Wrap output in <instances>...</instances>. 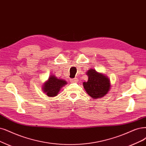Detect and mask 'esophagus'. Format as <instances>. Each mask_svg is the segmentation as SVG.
Segmentation results:
<instances>
[{"mask_svg": "<svg viewBox=\"0 0 146 146\" xmlns=\"http://www.w3.org/2000/svg\"><path fill=\"white\" fill-rule=\"evenodd\" d=\"M71 82H78V79L77 78H74V79H72L71 80Z\"/></svg>", "mask_w": 146, "mask_h": 146, "instance_id": "obj_1", "label": "esophagus"}]
</instances>
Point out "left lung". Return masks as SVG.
Wrapping results in <instances>:
<instances>
[{
    "mask_svg": "<svg viewBox=\"0 0 146 146\" xmlns=\"http://www.w3.org/2000/svg\"><path fill=\"white\" fill-rule=\"evenodd\" d=\"M87 74L88 81L84 82L83 85L88 95L95 99L105 96L110 88L109 79L93 69L89 70Z\"/></svg>",
    "mask_w": 146,
    "mask_h": 146,
    "instance_id": "obj_1",
    "label": "left lung"
}]
</instances>
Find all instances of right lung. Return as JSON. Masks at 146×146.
Returning <instances> with one entry per match:
<instances>
[{"label":"right lung","mask_w":146,"mask_h":146,"mask_svg":"<svg viewBox=\"0 0 146 146\" xmlns=\"http://www.w3.org/2000/svg\"><path fill=\"white\" fill-rule=\"evenodd\" d=\"M67 84L66 80L50 76L42 87L44 92L49 97H55L63 86Z\"/></svg>","instance_id":"add662e5"}]
</instances>
